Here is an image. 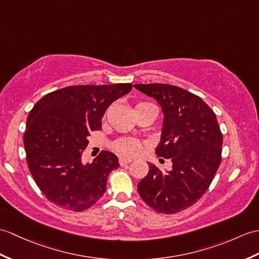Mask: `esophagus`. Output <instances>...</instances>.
Returning a JSON list of instances; mask_svg holds the SVG:
<instances>
[{"instance_id":"obj_1","label":"esophagus","mask_w":259,"mask_h":259,"mask_svg":"<svg viewBox=\"0 0 259 259\" xmlns=\"http://www.w3.org/2000/svg\"><path fill=\"white\" fill-rule=\"evenodd\" d=\"M131 161H132V159L124 158V157H120V159H119V163H120V165L123 166V165H127V164H129Z\"/></svg>"}]
</instances>
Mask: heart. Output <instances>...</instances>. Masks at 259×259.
<instances>
[{
    "label": "heart",
    "mask_w": 259,
    "mask_h": 259,
    "mask_svg": "<svg viewBox=\"0 0 259 259\" xmlns=\"http://www.w3.org/2000/svg\"><path fill=\"white\" fill-rule=\"evenodd\" d=\"M140 104H146V102H140ZM113 148H115L120 154L132 157V155H136L140 152V150L142 149V144L138 140L129 139V138H123V139L116 141L115 144H113Z\"/></svg>",
    "instance_id": "heart-1"
}]
</instances>
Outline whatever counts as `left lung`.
<instances>
[{
	"label": "left lung",
	"instance_id": "8db88e82",
	"mask_svg": "<svg viewBox=\"0 0 259 259\" xmlns=\"http://www.w3.org/2000/svg\"><path fill=\"white\" fill-rule=\"evenodd\" d=\"M158 101L163 113L159 157L172 169L150 163L138 192L155 212L174 214L193 205L212 183L221 163L223 136L215 113L198 96L166 83L135 85Z\"/></svg>",
	"mask_w": 259,
	"mask_h": 259
}]
</instances>
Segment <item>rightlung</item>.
Listing matches in <instances>:
<instances>
[{
  "mask_svg": "<svg viewBox=\"0 0 259 259\" xmlns=\"http://www.w3.org/2000/svg\"><path fill=\"white\" fill-rule=\"evenodd\" d=\"M131 88V83L69 86L36 102L23 140L29 172L48 201L81 212L105 194L108 176L119 166L117 155L102 151L85 164L82 151L90 132L101 129L107 108Z\"/></svg>",
  "mask_w": 259,
  "mask_h": 259,
  "instance_id": "obj_1",
  "label": "right lung"
}]
</instances>
